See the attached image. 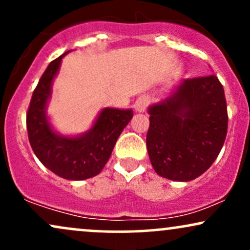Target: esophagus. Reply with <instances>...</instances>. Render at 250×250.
<instances>
[{
	"instance_id": "1",
	"label": "esophagus",
	"mask_w": 250,
	"mask_h": 250,
	"mask_svg": "<svg viewBox=\"0 0 250 250\" xmlns=\"http://www.w3.org/2000/svg\"><path fill=\"white\" fill-rule=\"evenodd\" d=\"M147 99H146V97H140V99H137V101L135 102V109H136V111H139V113H143V111L146 110V108H147Z\"/></svg>"
}]
</instances>
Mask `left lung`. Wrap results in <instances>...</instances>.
<instances>
[{"instance_id":"8db88e82","label":"left lung","mask_w":250,"mask_h":250,"mask_svg":"<svg viewBox=\"0 0 250 250\" xmlns=\"http://www.w3.org/2000/svg\"><path fill=\"white\" fill-rule=\"evenodd\" d=\"M147 149L165 179L188 182L205 173L225 143L228 114L225 90L215 75L182 80L148 108Z\"/></svg>"}]
</instances>
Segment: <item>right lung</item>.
<instances>
[{
	"mask_svg": "<svg viewBox=\"0 0 250 250\" xmlns=\"http://www.w3.org/2000/svg\"><path fill=\"white\" fill-rule=\"evenodd\" d=\"M68 53L50 62L40 79L28 109L27 130L31 148L44 167L65 180L81 181L101 173L133 117V109L103 108L93 125L79 135H63L54 129L47 108L54 80Z\"/></svg>",
	"mask_w": 250,
	"mask_h": 250,
	"instance_id": "1",
	"label": "right lung"
}]
</instances>
